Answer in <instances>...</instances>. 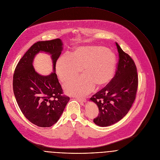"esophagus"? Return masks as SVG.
I'll return each mask as SVG.
<instances>
[{
    "mask_svg": "<svg viewBox=\"0 0 160 160\" xmlns=\"http://www.w3.org/2000/svg\"><path fill=\"white\" fill-rule=\"evenodd\" d=\"M79 102H81V104H82V105H83V104L84 103H85L86 102V100L85 99H83V98H76Z\"/></svg>",
    "mask_w": 160,
    "mask_h": 160,
    "instance_id": "34e87169",
    "label": "esophagus"
}]
</instances>
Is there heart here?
I'll use <instances>...</instances> for the list:
<instances>
[{
    "label": "heart",
    "mask_w": 160,
    "mask_h": 160,
    "mask_svg": "<svg viewBox=\"0 0 160 160\" xmlns=\"http://www.w3.org/2000/svg\"><path fill=\"white\" fill-rule=\"evenodd\" d=\"M115 68V54L97 46L78 47L71 56H60L56 64L57 75L62 82L76 77L81 69L83 75L64 85L68 94L77 96L89 94L95 85L100 87L108 83L113 78Z\"/></svg>",
    "instance_id": "b5f03b06"
}]
</instances>
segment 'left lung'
<instances>
[{"label": "left lung", "mask_w": 160, "mask_h": 160, "mask_svg": "<svg viewBox=\"0 0 160 160\" xmlns=\"http://www.w3.org/2000/svg\"><path fill=\"white\" fill-rule=\"evenodd\" d=\"M116 46L119 58L115 74L105 88L90 99L99 108V113L94 122L100 127L113 125L126 115L134 102L138 88L133 60L117 43Z\"/></svg>", "instance_id": "1"}]
</instances>
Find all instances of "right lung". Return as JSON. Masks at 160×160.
I'll list each match as a JSON object with an SVG mask.
<instances>
[{
  "label": "right lung",
  "mask_w": 160,
  "mask_h": 160,
  "mask_svg": "<svg viewBox=\"0 0 160 160\" xmlns=\"http://www.w3.org/2000/svg\"><path fill=\"white\" fill-rule=\"evenodd\" d=\"M62 50L59 38L34 43L17 64L13 77V93L22 112L32 123L50 127L59 120L69 101L63 96L58 81L56 63ZM40 52L51 54L54 72L48 76L37 73L32 66L34 56Z\"/></svg>",
  "instance_id": "1"
}]
</instances>
